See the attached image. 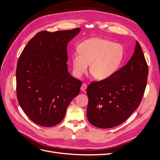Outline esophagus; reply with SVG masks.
<instances>
[{
	"label": "esophagus",
	"instance_id": "1",
	"mask_svg": "<svg viewBox=\"0 0 160 160\" xmlns=\"http://www.w3.org/2000/svg\"><path fill=\"white\" fill-rule=\"evenodd\" d=\"M87 85L85 84V83H83L82 84V85H81V90L82 91H85V89H87Z\"/></svg>",
	"mask_w": 160,
	"mask_h": 160
}]
</instances>
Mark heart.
I'll list each match as a JSON object with an SVG mask.
<instances>
[{"label":"heart","mask_w":160,"mask_h":160,"mask_svg":"<svg viewBox=\"0 0 160 160\" xmlns=\"http://www.w3.org/2000/svg\"><path fill=\"white\" fill-rule=\"evenodd\" d=\"M78 51L71 56L73 74L79 78L87 72L90 64V74L99 81L108 79L116 73L124 52L122 45L101 38H91L82 42Z\"/></svg>","instance_id":"heart-1"}]
</instances>
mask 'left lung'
Instances as JSON below:
<instances>
[{
  "label": "left lung",
  "mask_w": 160,
  "mask_h": 160,
  "mask_svg": "<svg viewBox=\"0 0 160 160\" xmlns=\"http://www.w3.org/2000/svg\"><path fill=\"white\" fill-rule=\"evenodd\" d=\"M148 67L138 42L126 65L106 80L92 82L87 87V117L101 128L124 122L139 106L145 91Z\"/></svg>",
  "instance_id": "1"
}]
</instances>
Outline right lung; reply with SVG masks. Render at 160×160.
Instances as JSON below:
<instances>
[{
    "label": "right lung",
    "instance_id": "obj_1",
    "mask_svg": "<svg viewBox=\"0 0 160 160\" xmlns=\"http://www.w3.org/2000/svg\"><path fill=\"white\" fill-rule=\"evenodd\" d=\"M79 28L38 32L27 43L16 68V93L21 108L34 123L45 127L59 124L79 95L82 82L68 69V43Z\"/></svg>",
    "mask_w": 160,
    "mask_h": 160
}]
</instances>
